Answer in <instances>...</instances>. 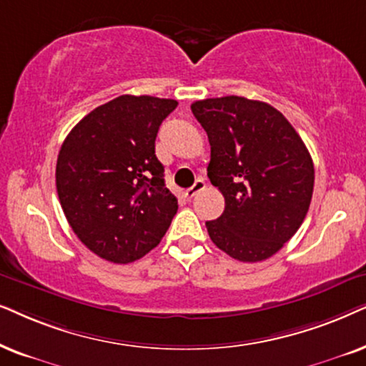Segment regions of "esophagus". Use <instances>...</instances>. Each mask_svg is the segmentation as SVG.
I'll list each match as a JSON object with an SVG mask.
<instances>
[{"label": "esophagus", "mask_w": 366, "mask_h": 366, "mask_svg": "<svg viewBox=\"0 0 366 366\" xmlns=\"http://www.w3.org/2000/svg\"><path fill=\"white\" fill-rule=\"evenodd\" d=\"M204 187H206V182H204V179H197L196 184H194L192 187H189L186 192H184V196L187 199H192L196 194H199L201 191H204Z\"/></svg>", "instance_id": "esophagus-1"}]
</instances>
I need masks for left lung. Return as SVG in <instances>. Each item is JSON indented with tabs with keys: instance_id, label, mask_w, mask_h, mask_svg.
<instances>
[{
	"instance_id": "8db88e82",
	"label": "left lung",
	"mask_w": 366,
	"mask_h": 366,
	"mask_svg": "<svg viewBox=\"0 0 366 366\" xmlns=\"http://www.w3.org/2000/svg\"><path fill=\"white\" fill-rule=\"evenodd\" d=\"M192 114L207 132V175L222 192L221 217L207 221L219 249L242 262L264 261L303 224L315 186L311 155L274 107L244 97L197 100Z\"/></svg>"
}]
</instances>
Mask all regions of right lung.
Listing matches in <instances>:
<instances>
[{
	"label": "right lung",
	"instance_id": "add662e5",
	"mask_svg": "<svg viewBox=\"0 0 366 366\" xmlns=\"http://www.w3.org/2000/svg\"><path fill=\"white\" fill-rule=\"evenodd\" d=\"M170 99L120 95L97 107L66 135L56 192L78 239L102 259L127 264L159 244L177 212L155 155Z\"/></svg>",
	"mask_w": 366,
	"mask_h": 366
}]
</instances>
